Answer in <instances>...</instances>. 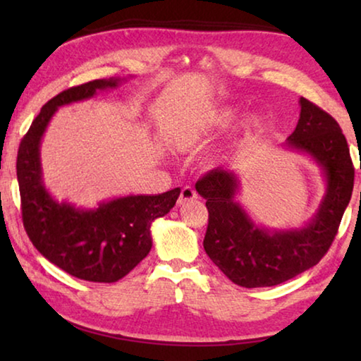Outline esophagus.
<instances>
[{
  "label": "esophagus",
  "instance_id": "1",
  "mask_svg": "<svg viewBox=\"0 0 361 361\" xmlns=\"http://www.w3.org/2000/svg\"><path fill=\"white\" fill-rule=\"evenodd\" d=\"M197 199V192H195V189L191 186H185L181 189V194H180V199H178V204L183 205L189 202V200H194Z\"/></svg>",
  "mask_w": 361,
  "mask_h": 361
}]
</instances>
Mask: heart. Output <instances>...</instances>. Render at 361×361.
<instances>
[{
  "label": "heart",
  "mask_w": 361,
  "mask_h": 361,
  "mask_svg": "<svg viewBox=\"0 0 361 361\" xmlns=\"http://www.w3.org/2000/svg\"><path fill=\"white\" fill-rule=\"evenodd\" d=\"M240 118H242L240 109H237L234 106L218 108L215 113H212L209 124H207V129L212 132H228L240 121ZM259 127H261V122L258 118H252L247 124V129L250 133L259 130Z\"/></svg>",
  "instance_id": "1"
}]
</instances>
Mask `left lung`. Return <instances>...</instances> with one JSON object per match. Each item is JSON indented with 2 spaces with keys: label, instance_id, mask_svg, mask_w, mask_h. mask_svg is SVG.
<instances>
[{
  "label": "left lung",
  "instance_id": "left-lung-1",
  "mask_svg": "<svg viewBox=\"0 0 361 361\" xmlns=\"http://www.w3.org/2000/svg\"><path fill=\"white\" fill-rule=\"evenodd\" d=\"M299 106L298 126L283 148L309 156L325 180V195L309 223L286 229L255 223L237 200L240 180L231 169L216 167L195 183L209 209L205 253L226 277L245 288L283 283L314 267L333 243L350 202L355 170L344 133L304 97Z\"/></svg>",
  "mask_w": 361,
  "mask_h": 361
}]
</instances>
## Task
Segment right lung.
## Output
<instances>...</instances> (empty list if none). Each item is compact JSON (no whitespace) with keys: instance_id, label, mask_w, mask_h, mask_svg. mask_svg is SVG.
<instances>
[{"instance_id":"obj_1","label":"right lung","mask_w":361,"mask_h":361,"mask_svg":"<svg viewBox=\"0 0 361 361\" xmlns=\"http://www.w3.org/2000/svg\"><path fill=\"white\" fill-rule=\"evenodd\" d=\"M127 78L95 79L63 90L41 108L17 154L22 219L36 250L70 276L113 283L126 277L152 247L151 226L173 209L180 188L162 194H137L103 200L82 209L52 197L41 167V140L60 106L116 89Z\"/></svg>"}]
</instances>
